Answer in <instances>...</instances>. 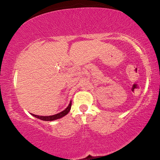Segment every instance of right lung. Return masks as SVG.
Returning a JSON list of instances; mask_svg holds the SVG:
<instances>
[{
    "label": "right lung",
    "instance_id": "right-lung-1",
    "mask_svg": "<svg viewBox=\"0 0 160 160\" xmlns=\"http://www.w3.org/2000/svg\"><path fill=\"white\" fill-rule=\"evenodd\" d=\"M71 102H70L69 105L68 106V108H66L65 111L60 112V113H57V114H55L52 116H46V117H44V116H38V115H35V114H32V116L35 117L36 118H38V119H40V120H44V121H52V120H58V119L62 118V117H64V116L68 114V112L70 111V110H71Z\"/></svg>",
    "mask_w": 160,
    "mask_h": 160
}]
</instances>
